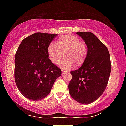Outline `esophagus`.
<instances>
[{"instance_id":"obj_1","label":"esophagus","mask_w":126,"mask_h":126,"mask_svg":"<svg viewBox=\"0 0 126 126\" xmlns=\"http://www.w3.org/2000/svg\"><path fill=\"white\" fill-rule=\"evenodd\" d=\"M66 72L64 71V70H61V74H62V75L65 74H66Z\"/></svg>"}]
</instances>
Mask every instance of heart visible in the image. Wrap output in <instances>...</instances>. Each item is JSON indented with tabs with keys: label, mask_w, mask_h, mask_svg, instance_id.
I'll list each match as a JSON object with an SVG mask.
<instances>
[{
	"label": "heart",
	"mask_w": 126,
	"mask_h": 126,
	"mask_svg": "<svg viewBox=\"0 0 126 126\" xmlns=\"http://www.w3.org/2000/svg\"><path fill=\"white\" fill-rule=\"evenodd\" d=\"M57 45L51 43L47 48V54L50 61L58 65L65 57L61 63V68L70 69L74 65L80 67L86 61L88 55L86 45L80 41L78 37L73 34L61 36L57 40Z\"/></svg>",
	"instance_id": "b5f03b06"
}]
</instances>
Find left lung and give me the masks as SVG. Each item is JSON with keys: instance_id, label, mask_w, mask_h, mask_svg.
<instances>
[{"instance_id": "obj_1", "label": "left lung", "mask_w": 126, "mask_h": 126, "mask_svg": "<svg viewBox=\"0 0 126 126\" xmlns=\"http://www.w3.org/2000/svg\"><path fill=\"white\" fill-rule=\"evenodd\" d=\"M87 45L88 55L79 69L70 72V95L81 104H90L101 97L111 73V61L107 47L90 32H78Z\"/></svg>"}]
</instances>
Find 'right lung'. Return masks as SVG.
Returning a JSON list of instances; mask_svg holds the SVG:
<instances>
[{"instance_id": "add662e5", "label": "right lung", "mask_w": 126, "mask_h": 126, "mask_svg": "<svg viewBox=\"0 0 126 126\" xmlns=\"http://www.w3.org/2000/svg\"><path fill=\"white\" fill-rule=\"evenodd\" d=\"M57 34L36 32L25 38L15 57V81L27 99L40 101L48 95L61 70L48 58L47 48Z\"/></svg>"}]
</instances>
